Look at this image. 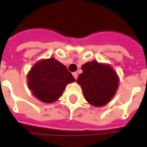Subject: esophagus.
I'll use <instances>...</instances> for the list:
<instances>
[{
  "mask_svg": "<svg viewBox=\"0 0 147 147\" xmlns=\"http://www.w3.org/2000/svg\"><path fill=\"white\" fill-rule=\"evenodd\" d=\"M72 75H73L74 78H75V79L76 80V79H77V77H78V74H77V72H73V73H72Z\"/></svg>",
  "mask_w": 147,
  "mask_h": 147,
  "instance_id": "1",
  "label": "esophagus"
}]
</instances>
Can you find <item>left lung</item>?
I'll use <instances>...</instances> for the list:
<instances>
[{"instance_id": "1", "label": "left lung", "mask_w": 147, "mask_h": 147, "mask_svg": "<svg viewBox=\"0 0 147 147\" xmlns=\"http://www.w3.org/2000/svg\"><path fill=\"white\" fill-rule=\"evenodd\" d=\"M78 84L84 98L94 107H102L113 98L119 87V76L111 65L96 60L87 62L81 67Z\"/></svg>"}]
</instances>
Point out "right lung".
<instances>
[{
	"mask_svg": "<svg viewBox=\"0 0 147 147\" xmlns=\"http://www.w3.org/2000/svg\"><path fill=\"white\" fill-rule=\"evenodd\" d=\"M75 81L67 67L54 57L36 62L27 73V85L31 93L46 104L56 101L66 86Z\"/></svg>",
	"mask_w": 147,
	"mask_h": 147,
	"instance_id": "right-lung-1",
	"label": "right lung"
}]
</instances>
